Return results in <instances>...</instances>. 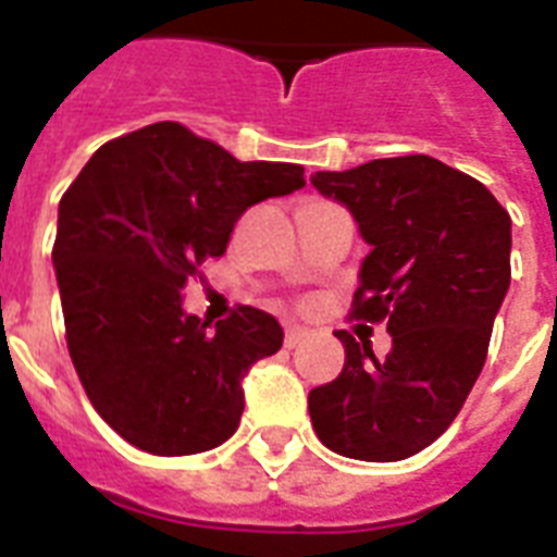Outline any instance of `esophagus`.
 Here are the masks:
<instances>
[{"instance_id": "1", "label": "esophagus", "mask_w": 557, "mask_h": 557, "mask_svg": "<svg viewBox=\"0 0 557 557\" xmlns=\"http://www.w3.org/2000/svg\"><path fill=\"white\" fill-rule=\"evenodd\" d=\"M312 335V330L309 326H300V323H288L286 326V347H297V344H304L306 338Z\"/></svg>"}]
</instances>
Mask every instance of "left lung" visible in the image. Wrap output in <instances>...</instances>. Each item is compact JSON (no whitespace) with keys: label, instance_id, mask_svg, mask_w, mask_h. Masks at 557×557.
<instances>
[{"label":"left lung","instance_id":"8db88e82","mask_svg":"<svg viewBox=\"0 0 557 557\" xmlns=\"http://www.w3.org/2000/svg\"><path fill=\"white\" fill-rule=\"evenodd\" d=\"M312 185L358 222L370 253L352 318L387 323L375 358L335 332L347 361L309 393L318 440L364 462H396L448 431L485 364L511 283V219L488 187L431 156L375 159Z\"/></svg>","mask_w":557,"mask_h":557}]
</instances>
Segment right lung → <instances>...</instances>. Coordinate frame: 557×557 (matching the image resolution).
<instances>
[{
	"label": "right lung",
	"mask_w": 557,
	"mask_h": 557,
	"mask_svg": "<svg viewBox=\"0 0 557 557\" xmlns=\"http://www.w3.org/2000/svg\"><path fill=\"white\" fill-rule=\"evenodd\" d=\"M304 185L300 164L239 161L161 121L103 144L63 193L51 260L69 356L129 445L185 457L234 436L243 379L283 330L253 306L210 330L182 309V288L225 253L245 210Z\"/></svg>",
	"instance_id": "add662e5"
}]
</instances>
